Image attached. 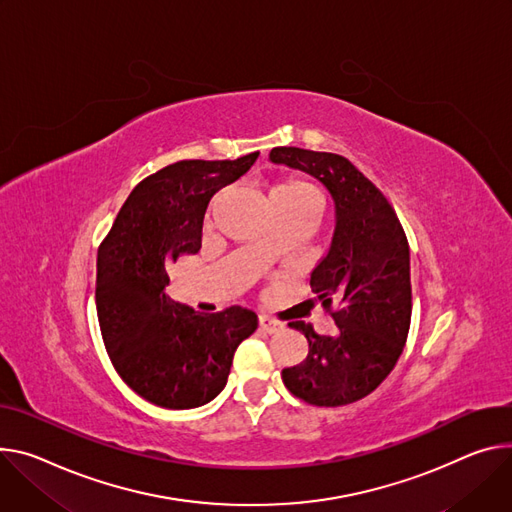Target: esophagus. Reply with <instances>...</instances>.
<instances>
[{
	"mask_svg": "<svg viewBox=\"0 0 512 512\" xmlns=\"http://www.w3.org/2000/svg\"><path fill=\"white\" fill-rule=\"evenodd\" d=\"M259 329L261 331H265V333H277V331H282L284 329V322H280V320H275V318H269V316H259Z\"/></svg>",
	"mask_w": 512,
	"mask_h": 512,
	"instance_id": "esophagus-1",
	"label": "esophagus"
}]
</instances>
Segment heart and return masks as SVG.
Masks as SVG:
<instances>
[{
    "label": "heart",
    "instance_id": "b5f03b06",
    "mask_svg": "<svg viewBox=\"0 0 512 512\" xmlns=\"http://www.w3.org/2000/svg\"><path fill=\"white\" fill-rule=\"evenodd\" d=\"M218 200L220 198H216L206 212V218H204L206 228H210L214 224V210H216ZM265 204H267L273 220H292L304 228H310L318 220L324 206H327V196H324L322 188L316 181L294 173V175L282 177L280 181L269 185ZM259 251L263 255H271L273 245L263 241L259 245Z\"/></svg>",
    "mask_w": 512,
    "mask_h": 512
}]
</instances>
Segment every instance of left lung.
I'll list each match as a JSON object with an SVG mask.
<instances>
[{
    "label": "left lung",
    "instance_id": "8db88e82",
    "mask_svg": "<svg viewBox=\"0 0 512 512\" xmlns=\"http://www.w3.org/2000/svg\"><path fill=\"white\" fill-rule=\"evenodd\" d=\"M273 163L314 175L335 200V232L310 288L337 324L318 335L312 324L288 327L308 341L300 365L282 369L286 388L314 406H345L374 392L394 369L410 329V251L386 200L349 159L298 147H275Z\"/></svg>",
    "mask_w": 512,
    "mask_h": 512
}]
</instances>
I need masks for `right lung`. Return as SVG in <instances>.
Segmentation results:
<instances>
[{
    "mask_svg": "<svg viewBox=\"0 0 512 512\" xmlns=\"http://www.w3.org/2000/svg\"><path fill=\"white\" fill-rule=\"evenodd\" d=\"M259 153L235 161H177L130 192L98 249L96 306L118 376L145 400L196 408L226 386L237 347L257 314L230 306L198 314L165 296L169 267L202 247L210 198L251 169Z\"/></svg>",
    "mask_w": 512,
    "mask_h": 512,
    "instance_id": "add662e5",
    "label": "right lung"
}]
</instances>
